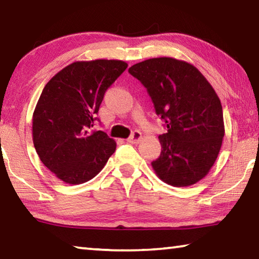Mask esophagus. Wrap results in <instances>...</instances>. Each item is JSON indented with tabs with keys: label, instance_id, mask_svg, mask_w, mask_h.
I'll list each match as a JSON object with an SVG mask.
<instances>
[{
	"label": "esophagus",
	"instance_id": "34e87169",
	"mask_svg": "<svg viewBox=\"0 0 259 259\" xmlns=\"http://www.w3.org/2000/svg\"><path fill=\"white\" fill-rule=\"evenodd\" d=\"M142 138H143V135L140 131H134L133 135H131L128 139H126V142L130 144H138V143H140Z\"/></svg>",
	"mask_w": 259,
	"mask_h": 259
}]
</instances>
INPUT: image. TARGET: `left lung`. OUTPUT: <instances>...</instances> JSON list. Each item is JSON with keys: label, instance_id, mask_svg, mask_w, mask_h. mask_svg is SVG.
<instances>
[{"label": "left lung", "instance_id": "left-lung-1", "mask_svg": "<svg viewBox=\"0 0 259 259\" xmlns=\"http://www.w3.org/2000/svg\"><path fill=\"white\" fill-rule=\"evenodd\" d=\"M129 73L146 88L166 126L159 136L161 154L152 162L157 177L176 187L198 183L213 165L225 135L216 91L195 66L170 57L135 64Z\"/></svg>", "mask_w": 259, "mask_h": 259}]
</instances>
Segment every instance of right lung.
I'll return each instance as SVG.
<instances>
[{
    "instance_id": "1",
    "label": "right lung",
    "mask_w": 259,
    "mask_h": 259,
    "mask_svg": "<svg viewBox=\"0 0 259 259\" xmlns=\"http://www.w3.org/2000/svg\"><path fill=\"white\" fill-rule=\"evenodd\" d=\"M126 67L122 60L75 61L43 89L33 113V143L42 163L64 183L90 181L115 152L114 139L91 128L105 91Z\"/></svg>"
}]
</instances>
